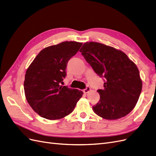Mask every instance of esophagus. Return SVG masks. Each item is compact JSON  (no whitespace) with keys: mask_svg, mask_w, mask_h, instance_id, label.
I'll return each instance as SVG.
<instances>
[{"mask_svg":"<svg viewBox=\"0 0 156 156\" xmlns=\"http://www.w3.org/2000/svg\"><path fill=\"white\" fill-rule=\"evenodd\" d=\"M90 91V88L88 87H87L85 89H84V90H83V92H84V93H85V94L88 93Z\"/></svg>","mask_w":156,"mask_h":156,"instance_id":"34e87169","label":"esophagus"}]
</instances>
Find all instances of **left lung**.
Returning <instances> with one entry per match:
<instances>
[{
  "instance_id": "obj_1",
  "label": "left lung",
  "mask_w": 156,
  "mask_h": 156,
  "mask_svg": "<svg viewBox=\"0 0 156 156\" xmlns=\"http://www.w3.org/2000/svg\"><path fill=\"white\" fill-rule=\"evenodd\" d=\"M79 51L94 72L105 78L104 88L98 90L100 100L92 107L94 112L107 120H117L129 114L142 90L136 64L124 52L98 42H86Z\"/></svg>"
}]
</instances>
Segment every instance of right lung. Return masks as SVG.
<instances>
[{"label": "right lung", "mask_w": 156, "mask_h": 156, "mask_svg": "<svg viewBox=\"0 0 156 156\" xmlns=\"http://www.w3.org/2000/svg\"><path fill=\"white\" fill-rule=\"evenodd\" d=\"M83 43L64 41L42 49L27 68L24 81L27 100L40 116L62 119L72 113L83 92L60 85L69 60Z\"/></svg>", "instance_id": "1"}]
</instances>
